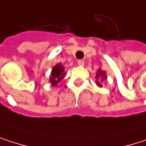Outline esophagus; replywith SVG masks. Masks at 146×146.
Wrapping results in <instances>:
<instances>
[{
    "mask_svg": "<svg viewBox=\"0 0 146 146\" xmlns=\"http://www.w3.org/2000/svg\"><path fill=\"white\" fill-rule=\"evenodd\" d=\"M84 61L83 60H82V59H80V60H78V64L80 65V66H83L84 65Z\"/></svg>",
    "mask_w": 146,
    "mask_h": 146,
    "instance_id": "1",
    "label": "esophagus"
}]
</instances>
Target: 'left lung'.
Returning a JSON list of instances; mask_svg holds the SVG:
<instances>
[{
    "mask_svg": "<svg viewBox=\"0 0 146 146\" xmlns=\"http://www.w3.org/2000/svg\"><path fill=\"white\" fill-rule=\"evenodd\" d=\"M105 74H106V73H105L104 71H102V70H99V72H98V74L96 75V77H100V76H103V77L106 78V76H105ZM97 84H98V86H100V87H101V86H102V85H101V84H100L99 82H97Z\"/></svg>",
    "mask_w": 146,
    "mask_h": 146,
    "instance_id": "1",
    "label": "left lung"
}]
</instances>
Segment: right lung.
I'll list each match as a JSON object with an SVG mask.
<instances>
[{
    "mask_svg": "<svg viewBox=\"0 0 146 146\" xmlns=\"http://www.w3.org/2000/svg\"><path fill=\"white\" fill-rule=\"evenodd\" d=\"M64 69L63 66L60 64H57L55 65L52 70V73H51V76H50V82L52 83V85L55 86L58 84V82H60L64 76Z\"/></svg>",
    "mask_w": 146,
    "mask_h": 146,
    "instance_id": "add662e5",
    "label": "right lung"
}]
</instances>
